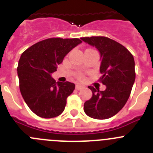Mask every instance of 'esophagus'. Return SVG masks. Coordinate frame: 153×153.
<instances>
[{
    "instance_id": "34e87169",
    "label": "esophagus",
    "mask_w": 153,
    "mask_h": 153,
    "mask_svg": "<svg viewBox=\"0 0 153 153\" xmlns=\"http://www.w3.org/2000/svg\"><path fill=\"white\" fill-rule=\"evenodd\" d=\"M83 88H84V86H83V85H79V84L76 85V89L77 90H80Z\"/></svg>"
}]
</instances>
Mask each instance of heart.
<instances>
[{"mask_svg":"<svg viewBox=\"0 0 153 153\" xmlns=\"http://www.w3.org/2000/svg\"><path fill=\"white\" fill-rule=\"evenodd\" d=\"M79 78H82V76H79Z\"/></svg>","mask_w":153,"mask_h":153,"instance_id":"heart-1","label":"heart"}]
</instances>
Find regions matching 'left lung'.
Here are the masks:
<instances>
[{
  "mask_svg": "<svg viewBox=\"0 0 153 153\" xmlns=\"http://www.w3.org/2000/svg\"><path fill=\"white\" fill-rule=\"evenodd\" d=\"M81 40L96 47L100 55V81L106 90L100 91L89 86L92 97L84 103L88 117L106 120L113 117L125 106L135 82V61L128 50L118 42L106 36L82 37Z\"/></svg>",
  "mask_w": 153,
  "mask_h": 153,
  "instance_id": "obj_1",
  "label": "left lung"
}]
</instances>
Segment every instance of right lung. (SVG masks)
Wrapping results in <instances>:
<instances>
[{"mask_svg": "<svg viewBox=\"0 0 153 153\" xmlns=\"http://www.w3.org/2000/svg\"><path fill=\"white\" fill-rule=\"evenodd\" d=\"M81 43L77 38H49L33 44L21 55L17 67L20 90L28 107L38 117L53 118L64 110L75 84L56 83L51 75L64 56Z\"/></svg>", "mask_w": 153, "mask_h": 153, "instance_id": "1", "label": "right lung"}]
</instances>
